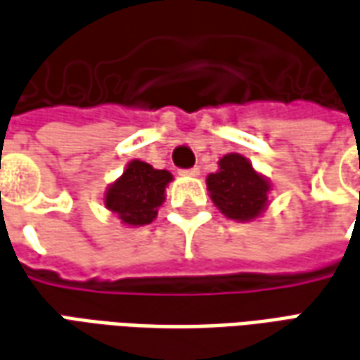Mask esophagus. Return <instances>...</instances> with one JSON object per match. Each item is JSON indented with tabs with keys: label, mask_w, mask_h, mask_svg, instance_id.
<instances>
[{
	"label": "esophagus",
	"mask_w": 360,
	"mask_h": 360,
	"mask_svg": "<svg viewBox=\"0 0 360 360\" xmlns=\"http://www.w3.org/2000/svg\"><path fill=\"white\" fill-rule=\"evenodd\" d=\"M200 173L199 167H191V169H183L181 171V175H191V177H197Z\"/></svg>",
	"instance_id": "34e87169"
}]
</instances>
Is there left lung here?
<instances>
[{"instance_id":"obj_1","label":"left lung","mask_w":360,"mask_h":360,"mask_svg":"<svg viewBox=\"0 0 360 360\" xmlns=\"http://www.w3.org/2000/svg\"><path fill=\"white\" fill-rule=\"evenodd\" d=\"M212 202L234 221H252L266 207L270 185L252 169L250 161L229 153L219 161V171L207 177Z\"/></svg>"}]
</instances>
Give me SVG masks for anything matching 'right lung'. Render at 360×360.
Returning a JSON list of instances; mask_svg holds the SVG:
<instances>
[{
  "label": "right lung",
  "instance_id": "obj_1",
  "mask_svg": "<svg viewBox=\"0 0 360 360\" xmlns=\"http://www.w3.org/2000/svg\"><path fill=\"white\" fill-rule=\"evenodd\" d=\"M173 179L169 171L153 169L143 161H129L124 175L106 191V207L131 226L149 224L158 217L163 193Z\"/></svg>",
  "mask_w": 360,
  "mask_h": 360
}]
</instances>
